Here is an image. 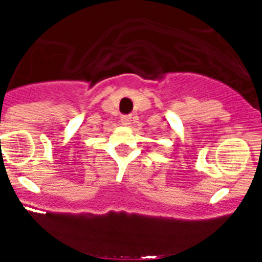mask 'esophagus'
<instances>
[{
    "mask_svg": "<svg viewBox=\"0 0 262 262\" xmlns=\"http://www.w3.org/2000/svg\"><path fill=\"white\" fill-rule=\"evenodd\" d=\"M120 122H122L123 126H129V123H131V117L129 115H123V117L120 118Z\"/></svg>",
    "mask_w": 262,
    "mask_h": 262,
    "instance_id": "1",
    "label": "esophagus"
}]
</instances>
